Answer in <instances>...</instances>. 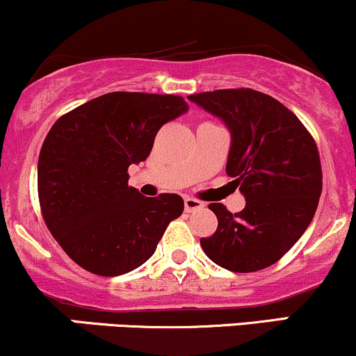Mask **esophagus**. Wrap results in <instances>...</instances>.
Here are the masks:
<instances>
[{
    "label": "esophagus",
    "instance_id": "1",
    "mask_svg": "<svg viewBox=\"0 0 356 356\" xmlns=\"http://www.w3.org/2000/svg\"><path fill=\"white\" fill-rule=\"evenodd\" d=\"M204 203L200 202V200L196 198H190V196H186L185 198V211L186 213H193L196 210H200V208H203Z\"/></svg>",
    "mask_w": 356,
    "mask_h": 356
}]
</instances>
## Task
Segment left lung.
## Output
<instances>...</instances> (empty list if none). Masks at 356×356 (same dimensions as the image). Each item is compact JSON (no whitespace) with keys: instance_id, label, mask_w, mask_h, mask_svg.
Segmentation results:
<instances>
[{"instance_id":"8db88e82","label":"left lung","mask_w":356,"mask_h":356,"mask_svg":"<svg viewBox=\"0 0 356 356\" xmlns=\"http://www.w3.org/2000/svg\"><path fill=\"white\" fill-rule=\"evenodd\" d=\"M188 98L227 123V173L246 200L235 215L210 203L218 228L200 240L203 252L236 273L268 268L300 240L318 207L323 177L315 140L285 104L252 88Z\"/></svg>"}]
</instances>
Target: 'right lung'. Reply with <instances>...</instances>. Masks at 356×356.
Listing matches in <instances>:
<instances>
[{
    "instance_id": "add662e5",
    "label": "right lung",
    "mask_w": 356,
    "mask_h": 356,
    "mask_svg": "<svg viewBox=\"0 0 356 356\" xmlns=\"http://www.w3.org/2000/svg\"><path fill=\"white\" fill-rule=\"evenodd\" d=\"M188 110L181 96L113 91L60 116L38 158V198L54 240L99 277L138 268L183 213L179 195L146 198L128 185L158 129Z\"/></svg>"
}]
</instances>
